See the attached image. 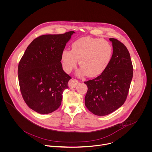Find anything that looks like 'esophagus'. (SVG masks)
Returning <instances> with one entry per match:
<instances>
[{
	"instance_id": "obj_1",
	"label": "esophagus",
	"mask_w": 152,
	"mask_h": 152,
	"mask_svg": "<svg viewBox=\"0 0 152 152\" xmlns=\"http://www.w3.org/2000/svg\"><path fill=\"white\" fill-rule=\"evenodd\" d=\"M78 80H77L75 79L72 78V79L70 80V81L69 82V86L70 88H74L76 86L77 84L78 83Z\"/></svg>"
}]
</instances>
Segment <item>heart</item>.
Returning a JSON list of instances; mask_svg holds the SVG:
<instances>
[{
    "mask_svg": "<svg viewBox=\"0 0 152 152\" xmlns=\"http://www.w3.org/2000/svg\"><path fill=\"white\" fill-rule=\"evenodd\" d=\"M113 54L111 44L104 39L89 37H83L72 44V51L64 50L61 60L64 70L71 72L76 68L78 61L81 69L79 76L88 74L89 77L101 75L108 66Z\"/></svg>",
    "mask_w": 152,
    "mask_h": 152,
    "instance_id": "1",
    "label": "heart"
}]
</instances>
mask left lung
Here are the masks:
<instances>
[{
    "mask_svg": "<svg viewBox=\"0 0 152 152\" xmlns=\"http://www.w3.org/2000/svg\"><path fill=\"white\" fill-rule=\"evenodd\" d=\"M113 53L106 69L97 77L85 82L88 92L86 108L98 116L108 115L126 101L133 75V67L127 47L120 41L110 38Z\"/></svg>",
    "mask_w": 152,
    "mask_h": 152,
    "instance_id": "1",
    "label": "left lung"
}]
</instances>
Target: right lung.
<instances>
[{
    "instance_id": "1",
    "label": "right lung",
    "mask_w": 152,
    "mask_h": 152,
    "mask_svg": "<svg viewBox=\"0 0 152 152\" xmlns=\"http://www.w3.org/2000/svg\"><path fill=\"white\" fill-rule=\"evenodd\" d=\"M74 31L41 35L28 46L18 65L20 91L26 105L41 114L61 105L71 77L63 70L61 54Z\"/></svg>"
}]
</instances>
